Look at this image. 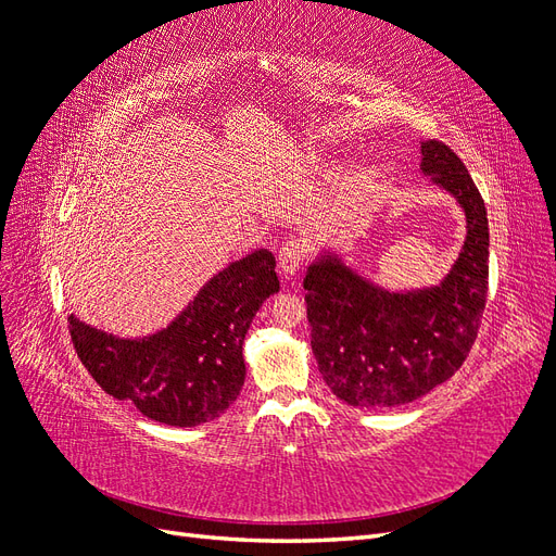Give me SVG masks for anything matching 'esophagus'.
Masks as SVG:
<instances>
[{"label":"esophagus","instance_id":"obj_1","mask_svg":"<svg viewBox=\"0 0 556 556\" xmlns=\"http://www.w3.org/2000/svg\"><path fill=\"white\" fill-rule=\"evenodd\" d=\"M304 260H306V250H304L301 239L292 237L282 243V248L278 252V266L285 276H294L301 268V264H304Z\"/></svg>","mask_w":556,"mask_h":556}]
</instances>
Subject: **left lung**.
<instances>
[{
	"label": "left lung",
	"mask_w": 556,
	"mask_h": 556,
	"mask_svg": "<svg viewBox=\"0 0 556 556\" xmlns=\"http://www.w3.org/2000/svg\"><path fill=\"white\" fill-rule=\"evenodd\" d=\"M431 174L466 211L462 255L441 288L392 294L333 260H319L304 288L311 345L325 382L357 408H396L459 371L478 339L490 288V225L473 178L443 141L422 143Z\"/></svg>",
	"instance_id": "8db88e82"
}]
</instances>
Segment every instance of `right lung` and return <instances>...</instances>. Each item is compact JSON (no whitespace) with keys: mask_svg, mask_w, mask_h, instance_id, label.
Returning a JSON list of instances; mask_svg holds the SVG:
<instances>
[{"mask_svg":"<svg viewBox=\"0 0 556 556\" xmlns=\"http://www.w3.org/2000/svg\"><path fill=\"white\" fill-rule=\"evenodd\" d=\"M280 290L268 250L213 276L176 323L143 341L115 339L70 315L76 355L94 382L117 401L169 427H197L237 401L243 339L260 306Z\"/></svg>","mask_w":556,"mask_h":556,"instance_id":"right-lung-1","label":"right lung"}]
</instances>
